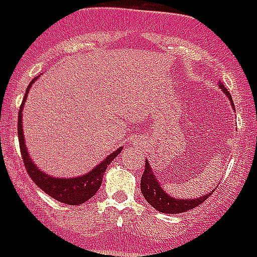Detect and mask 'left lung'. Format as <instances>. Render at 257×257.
I'll use <instances>...</instances> for the list:
<instances>
[{
  "instance_id": "left-lung-1",
  "label": "left lung",
  "mask_w": 257,
  "mask_h": 257,
  "mask_svg": "<svg viewBox=\"0 0 257 257\" xmlns=\"http://www.w3.org/2000/svg\"><path fill=\"white\" fill-rule=\"evenodd\" d=\"M220 89L227 95V97L230 99L232 104V99L230 92L224 88V85L220 84ZM234 106V104H232ZM140 190H142V194L146 198V201L149 204L157 209L158 212H162V213H183L186 210H190L201 205L204 201L209 198L210 194H206V195H201L198 198H189V199H178L173 198L171 195H168L167 191H164V189L161 187V184L158 183L156 175L151 171V167L149 162L146 161L145 172L142 175V180H140Z\"/></svg>"
}]
</instances>
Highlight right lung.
<instances>
[{
    "mask_svg": "<svg viewBox=\"0 0 257 257\" xmlns=\"http://www.w3.org/2000/svg\"><path fill=\"white\" fill-rule=\"evenodd\" d=\"M38 77L31 81L27 90H26L25 99L23 103L20 106L19 110V118H18V135H19V145H20V153H22V158L25 162V167L27 173L30 175L31 180L42 190L45 191L48 195H51L52 198L58 199L60 202L67 205H81L84 204L85 201H88L92 198L96 194V191L99 190L103 180V175L106 172L107 167L110 165V162L115 158V157L121 153L122 147L118 149L114 153H111L110 156L107 157L106 160L103 161L90 172L86 175L78 176V178H68V179H60V178H52L48 173H44L36 167V164L31 160L30 154L27 153L26 149L25 138H23V125H22V110H23V104H25L26 97H27V92L30 89V86L33 82L36 81Z\"/></svg>",
    "mask_w": 257,
    "mask_h": 257,
    "instance_id": "1",
    "label": "right lung"
}]
</instances>
